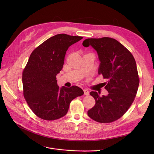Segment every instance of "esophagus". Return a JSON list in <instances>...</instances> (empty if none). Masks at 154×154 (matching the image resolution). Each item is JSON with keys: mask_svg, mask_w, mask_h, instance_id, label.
<instances>
[{"mask_svg": "<svg viewBox=\"0 0 154 154\" xmlns=\"http://www.w3.org/2000/svg\"><path fill=\"white\" fill-rule=\"evenodd\" d=\"M84 92L85 95H89V92H88L87 89H84Z\"/></svg>", "mask_w": 154, "mask_h": 154, "instance_id": "obj_1", "label": "esophagus"}]
</instances>
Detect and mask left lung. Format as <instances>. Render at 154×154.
<instances>
[{
	"instance_id": "1",
	"label": "left lung",
	"mask_w": 154,
	"mask_h": 154,
	"mask_svg": "<svg viewBox=\"0 0 154 154\" xmlns=\"http://www.w3.org/2000/svg\"><path fill=\"white\" fill-rule=\"evenodd\" d=\"M82 44L85 47L91 45L97 52L99 74L108 80L104 83L108 95L90 92L95 104L87 114L99 123L114 122L130 108L138 90L139 77L135 59L126 47L110 37L87 38Z\"/></svg>"
}]
</instances>
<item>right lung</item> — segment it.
<instances>
[{"instance_id":"1","label":"right lung","mask_w":154,"mask_h":154,"mask_svg":"<svg viewBox=\"0 0 154 154\" xmlns=\"http://www.w3.org/2000/svg\"><path fill=\"white\" fill-rule=\"evenodd\" d=\"M82 38L65 34L55 35L31 53L22 72L23 94L38 117L54 120L63 117L71 101L84 94L81 88L75 85L59 88L56 80L69 47Z\"/></svg>"}]
</instances>
